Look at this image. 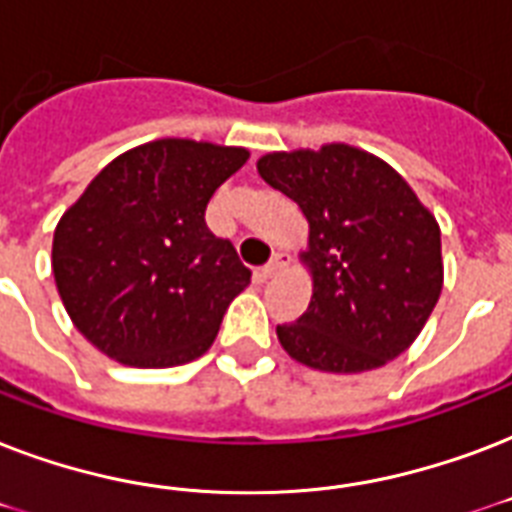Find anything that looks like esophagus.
I'll return each instance as SVG.
<instances>
[{
	"mask_svg": "<svg viewBox=\"0 0 512 512\" xmlns=\"http://www.w3.org/2000/svg\"><path fill=\"white\" fill-rule=\"evenodd\" d=\"M284 265H287V257H284V255H273L271 263L263 265V268H260V273H257V276H260V279H263V281L273 279V276H279V273L284 271Z\"/></svg>",
	"mask_w": 512,
	"mask_h": 512,
	"instance_id": "obj_1",
	"label": "esophagus"
}]
</instances>
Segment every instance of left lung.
<instances>
[{"label":"left lung","instance_id":"obj_1","mask_svg":"<svg viewBox=\"0 0 512 512\" xmlns=\"http://www.w3.org/2000/svg\"><path fill=\"white\" fill-rule=\"evenodd\" d=\"M257 172L308 220L300 260L313 276L311 305L295 324L276 327L281 348L332 374L401 356L444 287L441 228L412 185L348 143L273 151L257 159Z\"/></svg>","mask_w":512,"mask_h":512}]
</instances>
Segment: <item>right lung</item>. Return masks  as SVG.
<instances>
[{"label":"right lung","mask_w":512,"mask_h":512,"mask_svg":"<svg viewBox=\"0 0 512 512\" xmlns=\"http://www.w3.org/2000/svg\"><path fill=\"white\" fill-rule=\"evenodd\" d=\"M247 148L162 138L106 164L63 212L52 276L74 327L124 366L188 364L249 284L231 241L204 223Z\"/></svg>","instance_id":"right-lung-1"}]
</instances>
